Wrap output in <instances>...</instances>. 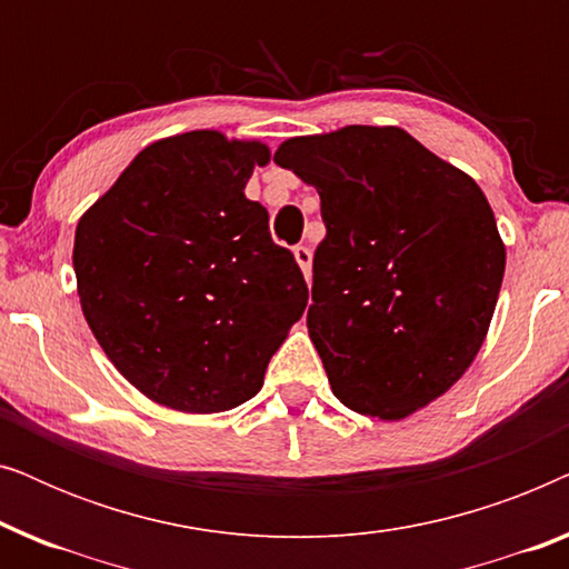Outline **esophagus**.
Segmentation results:
<instances>
[{
  "label": "esophagus",
  "mask_w": 569,
  "mask_h": 569,
  "mask_svg": "<svg viewBox=\"0 0 569 569\" xmlns=\"http://www.w3.org/2000/svg\"><path fill=\"white\" fill-rule=\"evenodd\" d=\"M295 261L300 263L302 274H306V279H310V263H313V253H310L308 246H295Z\"/></svg>",
  "instance_id": "obj_1"
}]
</instances>
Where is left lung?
Here are the masks:
<instances>
[{"label":"left lung","instance_id":"1","mask_svg":"<svg viewBox=\"0 0 569 569\" xmlns=\"http://www.w3.org/2000/svg\"><path fill=\"white\" fill-rule=\"evenodd\" d=\"M274 162L321 197L308 333L345 407L403 419L469 370L505 274L471 176L399 127L295 137Z\"/></svg>","mask_w":569,"mask_h":569}]
</instances>
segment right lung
I'll return each instance as SVG.
<instances>
[{
    "mask_svg": "<svg viewBox=\"0 0 569 569\" xmlns=\"http://www.w3.org/2000/svg\"><path fill=\"white\" fill-rule=\"evenodd\" d=\"M267 162V144L220 131L160 139L77 222L84 321L116 370L162 407H240L308 306L298 261L243 193Z\"/></svg>",
    "mask_w": 569,
    "mask_h": 569,
    "instance_id": "right-lung-1",
    "label": "right lung"
}]
</instances>
